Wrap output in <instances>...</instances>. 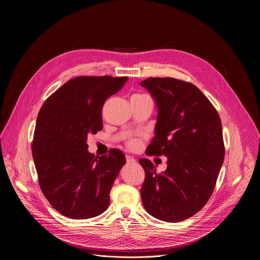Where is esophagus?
Segmentation results:
<instances>
[{"instance_id": "34e87169", "label": "esophagus", "mask_w": 260, "mask_h": 260, "mask_svg": "<svg viewBox=\"0 0 260 260\" xmlns=\"http://www.w3.org/2000/svg\"><path fill=\"white\" fill-rule=\"evenodd\" d=\"M126 162L128 165H134V163H136V159L129 155H126Z\"/></svg>"}]
</instances>
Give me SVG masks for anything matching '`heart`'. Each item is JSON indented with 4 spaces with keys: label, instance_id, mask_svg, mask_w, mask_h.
Instances as JSON below:
<instances>
[{
    "label": "heart",
    "instance_id": "obj_1",
    "mask_svg": "<svg viewBox=\"0 0 260 260\" xmlns=\"http://www.w3.org/2000/svg\"><path fill=\"white\" fill-rule=\"evenodd\" d=\"M139 144H140V141H139L138 139H133V140H131V141L128 142V146H129L131 148L138 147Z\"/></svg>",
    "mask_w": 260,
    "mask_h": 260
}]
</instances>
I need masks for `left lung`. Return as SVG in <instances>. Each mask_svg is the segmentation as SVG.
Segmentation results:
<instances>
[{"instance_id": "8db88e82", "label": "left lung", "mask_w": 260, "mask_h": 260, "mask_svg": "<svg viewBox=\"0 0 260 260\" xmlns=\"http://www.w3.org/2000/svg\"><path fill=\"white\" fill-rule=\"evenodd\" d=\"M158 107L155 137L147 156L168 157L158 174L148 159L141 198L146 212L167 222H178L199 212L210 199L224 157L221 121L199 88L174 78H148L140 83Z\"/></svg>"}]
</instances>
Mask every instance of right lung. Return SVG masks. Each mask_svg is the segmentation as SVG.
<instances>
[{"instance_id":"right-lung-1","label":"right lung","mask_w":260,"mask_h":260,"mask_svg":"<svg viewBox=\"0 0 260 260\" xmlns=\"http://www.w3.org/2000/svg\"><path fill=\"white\" fill-rule=\"evenodd\" d=\"M126 81L127 77H77L40 109L31 145L39 184L51 207L68 218L87 219L108 208L109 192L126 159L116 148L94 157L86 140L103 128V104Z\"/></svg>"}]
</instances>
